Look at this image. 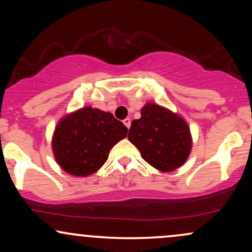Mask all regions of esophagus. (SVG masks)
Listing matches in <instances>:
<instances>
[{
	"label": "esophagus",
	"instance_id": "34e87169",
	"mask_svg": "<svg viewBox=\"0 0 252 252\" xmlns=\"http://www.w3.org/2000/svg\"><path fill=\"white\" fill-rule=\"evenodd\" d=\"M123 123L128 129L130 128V126H131V121H130V118H126V120H123Z\"/></svg>",
	"mask_w": 252,
	"mask_h": 252
}]
</instances>
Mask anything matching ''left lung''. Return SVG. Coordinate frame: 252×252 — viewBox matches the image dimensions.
I'll use <instances>...</instances> for the list:
<instances>
[{
	"label": "left lung",
	"mask_w": 252,
	"mask_h": 252,
	"mask_svg": "<svg viewBox=\"0 0 252 252\" xmlns=\"http://www.w3.org/2000/svg\"><path fill=\"white\" fill-rule=\"evenodd\" d=\"M128 138L142 158L160 171H172L184 164L191 150V135L186 121L155 103L142 108Z\"/></svg>",
	"instance_id": "left-lung-1"
}]
</instances>
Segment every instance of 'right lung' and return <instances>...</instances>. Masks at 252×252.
I'll return each instance as SVG.
<instances>
[{"mask_svg":"<svg viewBox=\"0 0 252 252\" xmlns=\"http://www.w3.org/2000/svg\"><path fill=\"white\" fill-rule=\"evenodd\" d=\"M126 132V126L113 114L82 108L57 124L53 136L56 162L70 175H92L104 164L109 151Z\"/></svg>","mask_w":252,"mask_h":252,"instance_id":"1","label":"right lung"}]
</instances>
